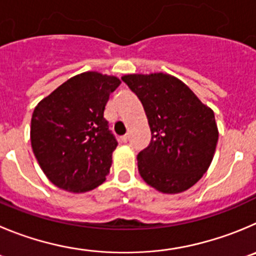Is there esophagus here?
Listing matches in <instances>:
<instances>
[{
    "mask_svg": "<svg viewBox=\"0 0 256 256\" xmlns=\"http://www.w3.org/2000/svg\"><path fill=\"white\" fill-rule=\"evenodd\" d=\"M121 142H128V135L121 136Z\"/></svg>",
    "mask_w": 256,
    "mask_h": 256,
    "instance_id": "esophagus-1",
    "label": "esophagus"
}]
</instances>
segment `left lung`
Listing matches in <instances>:
<instances>
[{
	"label": "left lung",
	"mask_w": 256,
	"mask_h": 256,
	"mask_svg": "<svg viewBox=\"0 0 256 256\" xmlns=\"http://www.w3.org/2000/svg\"><path fill=\"white\" fill-rule=\"evenodd\" d=\"M145 110L152 142L138 155L145 182L166 194L190 190L210 168L218 140L214 114L187 84L166 73L126 74Z\"/></svg>",
	"instance_id": "8db88e82"
}]
</instances>
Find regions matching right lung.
Listing matches in <instances>:
<instances>
[{"mask_svg":"<svg viewBox=\"0 0 256 256\" xmlns=\"http://www.w3.org/2000/svg\"><path fill=\"white\" fill-rule=\"evenodd\" d=\"M120 84L114 76L84 72L35 106L31 148L46 178L60 190L84 193L106 180L117 142L104 111L110 94Z\"/></svg>","mask_w":256,"mask_h":256,"instance_id":"obj_1","label":"right lung"}]
</instances>
